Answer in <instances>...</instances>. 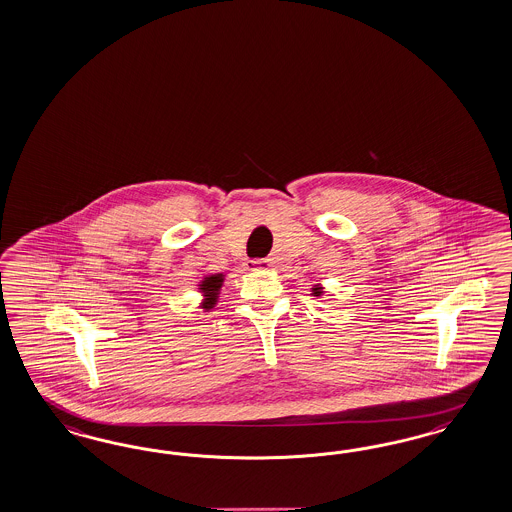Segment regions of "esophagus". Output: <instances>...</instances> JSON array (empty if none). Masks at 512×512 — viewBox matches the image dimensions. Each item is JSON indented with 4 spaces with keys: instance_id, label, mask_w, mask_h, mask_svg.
I'll return each mask as SVG.
<instances>
[{
    "instance_id": "1",
    "label": "esophagus",
    "mask_w": 512,
    "mask_h": 512,
    "mask_svg": "<svg viewBox=\"0 0 512 512\" xmlns=\"http://www.w3.org/2000/svg\"><path fill=\"white\" fill-rule=\"evenodd\" d=\"M248 266L251 270H268L274 266V263H272V259H253V261H249Z\"/></svg>"
}]
</instances>
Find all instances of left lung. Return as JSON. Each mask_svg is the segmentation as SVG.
<instances>
[{
	"mask_svg": "<svg viewBox=\"0 0 512 512\" xmlns=\"http://www.w3.org/2000/svg\"><path fill=\"white\" fill-rule=\"evenodd\" d=\"M313 295H315V296L321 295V287H315V289H313Z\"/></svg>",
	"mask_w": 512,
	"mask_h": 512,
	"instance_id": "left-lung-1",
	"label": "left lung"
}]
</instances>
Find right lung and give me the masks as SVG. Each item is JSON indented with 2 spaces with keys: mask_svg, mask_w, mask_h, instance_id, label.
I'll list each match as a JSON object with an SVG mask.
<instances>
[{
  "mask_svg": "<svg viewBox=\"0 0 512 512\" xmlns=\"http://www.w3.org/2000/svg\"><path fill=\"white\" fill-rule=\"evenodd\" d=\"M223 283V276L216 274V276H210V278H204L201 285V291L204 295L208 296L202 304V308H212L217 302V291Z\"/></svg>",
  "mask_w": 512,
  "mask_h": 512,
  "instance_id": "add662e5",
  "label": "right lung"
}]
</instances>
